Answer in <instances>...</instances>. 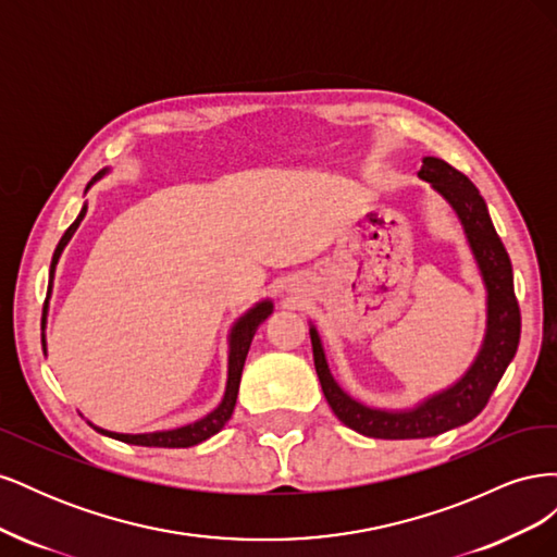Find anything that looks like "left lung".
Segmentation results:
<instances>
[{"label":"left lung","instance_id":"left-lung-1","mask_svg":"<svg viewBox=\"0 0 557 557\" xmlns=\"http://www.w3.org/2000/svg\"><path fill=\"white\" fill-rule=\"evenodd\" d=\"M418 176L440 193L458 213L467 242L487 290V327L476 360L446 391L428 397L413 409L385 411L352 399L334 381L318 330L311 325L315 374L334 416L350 430L374 440H425L474 420L507 372L520 342V309L513 293L509 252L497 237L495 225L476 185L440 158H423Z\"/></svg>","mask_w":557,"mask_h":557}]
</instances>
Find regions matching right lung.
Returning <instances> with one entry per match:
<instances>
[{"label":"right lung","instance_id":"add662e5","mask_svg":"<svg viewBox=\"0 0 557 557\" xmlns=\"http://www.w3.org/2000/svg\"><path fill=\"white\" fill-rule=\"evenodd\" d=\"M109 170H102L99 172L92 181L102 178ZM90 188V185H88ZM86 188V190H88ZM88 207H83L76 221L66 227V232L62 234V239L53 252V262H50V274H48V293H46V301H44V315H41V330L46 327V313H48V297H50V288H53V276H55V264L62 256L64 246L70 244V239L74 237L76 227L81 225L83 215H86ZM274 311V305L269 299L264 301H258L256 307H252L250 311H246L237 323H234L232 332H230V356H227V385H225V397L223 401L218 404V407L205 416L201 420H197V423H190V425H183V428H176V430H164V432H148V434H117V432H109V430H102L92 425L97 432H102L107 436H111V440H117V442H125V444H134V446H156V448H190V446H197L201 442H207L209 436H213L215 432H221L225 428V423L230 420L232 411H234V404H237V393H239V381H242V372H244V362H246V356H248V348H250V342L252 336H256V330L260 323H264V320L272 315ZM41 344H44V352H46V339L41 334Z\"/></svg>","mask_w":557,"mask_h":557}]
</instances>
